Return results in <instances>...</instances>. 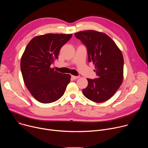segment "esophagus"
<instances>
[{"label":"esophagus","mask_w":148,"mask_h":148,"mask_svg":"<svg viewBox=\"0 0 148 148\" xmlns=\"http://www.w3.org/2000/svg\"><path fill=\"white\" fill-rule=\"evenodd\" d=\"M79 77V76H75V75H71V78L73 79H76L77 78H78Z\"/></svg>","instance_id":"obj_1"}]
</instances>
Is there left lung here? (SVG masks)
I'll use <instances>...</instances> for the list:
<instances>
[{
    "label": "left lung",
    "mask_w": 148,
    "mask_h": 148,
    "mask_svg": "<svg viewBox=\"0 0 148 148\" xmlns=\"http://www.w3.org/2000/svg\"><path fill=\"white\" fill-rule=\"evenodd\" d=\"M87 48L88 62L95 64L98 78H87L88 86L82 90L84 95L95 102L111 98L123 80V58L115 42L107 34L94 30L75 33Z\"/></svg>",
    "instance_id": "8db88e82"
}]
</instances>
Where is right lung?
<instances>
[{
	"instance_id": "1",
	"label": "right lung",
	"mask_w": 148,
	"mask_h": 148,
	"mask_svg": "<svg viewBox=\"0 0 148 148\" xmlns=\"http://www.w3.org/2000/svg\"><path fill=\"white\" fill-rule=\"evenodd\" d=\"M72 34L49 33L34 37L27 45L21 58L20 69L25 85L38 102L56 101L64 94L70 82L69 74L51 68L58 59L62 46Z\"/></svg>"
}]
</instances>
